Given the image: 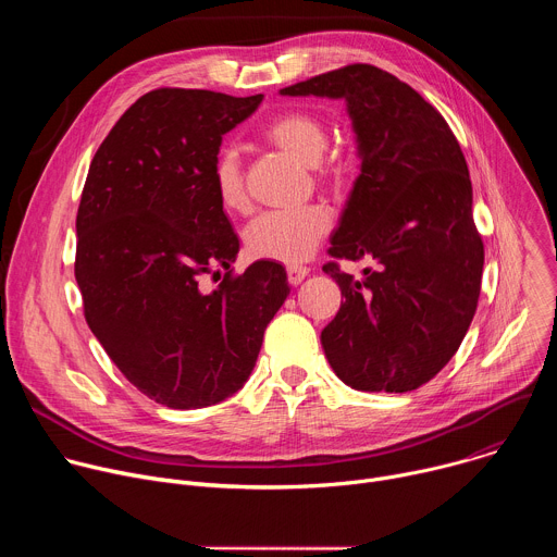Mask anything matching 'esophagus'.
<instances>
[{"label": "esophagus", "mask_w": 557, "mask_h": 557, "mask_svg": "<svg viewBox=\"0 0 557 557\" xmlns=\"http://www.w3.org/2000/svg\"><path fill=\"white\" fill-rule=\"evenodd\" d=\"M308 271L310 269H306V267H288V282L293 284V286H297V284H301L304 280H306V275H308Z\"/></svg>", "instance_id": "obj_1"}]
</instances>
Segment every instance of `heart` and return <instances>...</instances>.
Returning <instances> with one entry per match:
<instances>
[{"label": "heart", "instance_id": "heart-1", "mask_svg": "<svg viewBox=\"0 0 557 557\" xmlns=\"http://www.w3.org/2000/svg\"><path fill=\"white\" fill-rule=\"evenodd\" d=\"M262 136L299 165L312 168L326 185L339 187L352 172V163L344 156L322 158L329 134L324 123L308 112L288 110L277 114L264 125ZM213 191L220 207L231 215H243L251 209L240 161L233 151H222L215 158ZM329 228L331 213L322 205H310L297 211H271L249 224L245 245L258 260L295 267L317 249Z\"/></svg>", "mask_w": 557, "mask_h": 557}]
</instances>
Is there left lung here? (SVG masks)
Returning a JSON list of instances; mask_svg holds the SVG:
<instances>
[{
    "mask_svg": "<svg viewBox=\"0 0 557 557\" xmlns=\"http://www.w3.org/2000/svg\"><path fill=\"white\" fill-rule=\"evenodd\" d=\"M280 95L344 99L357 136L359 176L329 253L376 269L355 280L324 264L344 297L322 331L326 359L355 389H417L456 355L481 295L485 249L460 145L417 90L368 63Z\"/></svg>",
    "mask_w": 557,
    "mask_h": 557,
    "instance_id": "left-lung-1",
    "label": "left lung"
}]
</instances>
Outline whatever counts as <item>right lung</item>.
I'll list each match as a JSON object with an SVG mask.
<instances>
[{"mask_svg":"<svg viewBox=\"0 0 557 557\" xmlns=\"http://www.w3.org/2000/svg\"><path fill=\"white\" fill-rule=\"evenodd\" d=\"M260 103L183 88L143 95L97 149L78 205L86 322L125 379L174 410L215 406L247 383L290 293L277 262L233 275L240 240L213 191L222 136ZM207 274L221 280L213 292L199 286Z\"/></svg>","mask_w":557,"mask_h":557,"instance_id":"1","label":"right lung"}]
</instances>
